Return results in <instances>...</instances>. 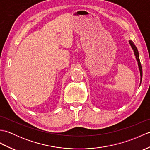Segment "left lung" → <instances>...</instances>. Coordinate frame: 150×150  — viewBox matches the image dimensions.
I'll return each mask as SVG.
<instances>
[{
    "instance_id": "1",
    "label": "left lung",
    "mask_w": 150,
    "mask_h": 150,
    "mask_svg": "<svg viewBox=\"0 0 150 150\" xmlns=\"http://www.w3.org/2000/svg\"><path fill=\"white\" fill-rule=\"evenodd\" d=\"M129 43L130 44V46L132 47V49L133 50V52H134V55L135 56V58L137 61L138 62V66H139V69L140 71V75H141V83L142 81V66H141V62H140V59H139V52L137 48V47L135 46L134 43L133 42V41L132 40H129Z\"/></svg>"
}]
</instances>
